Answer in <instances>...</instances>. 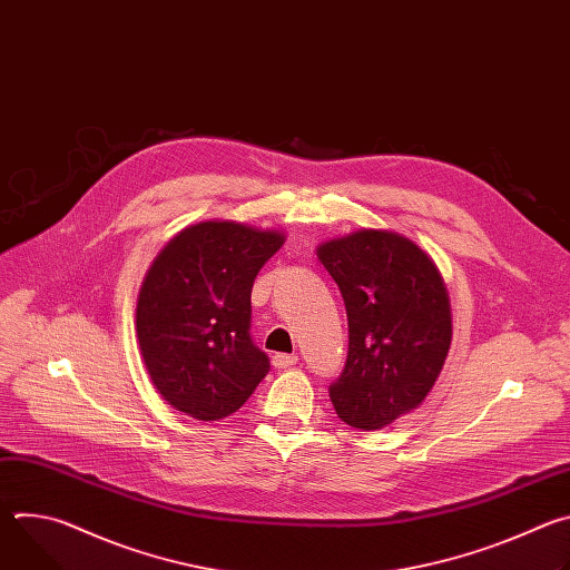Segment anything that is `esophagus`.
<instances>
[{
  "label": "esophagus",
  "instance_id": "esophagus-1",
  "mask_svg": "<svg viewBox=\"0 0 570 570\" xmlns=\"http://www.w3.org/2000/svg\"><path fill=\"white\" fill-rule=\"evenodd\" d=\"M295 363H297L295 354H275L273 356V367L275 370H286V367H293Z\"/></svg>",
  "mask_w": 570,
  "mask_h": 570
}]
</instances>
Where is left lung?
<instances>
[{"instance_id":"obj_1","label":"left lung","mask_w":570,"mask_h":570,"mask_svg":"<svg viewBox=\"0 0 570 570\" xmlns=\"http://www.w3.org/2000/svg\"><path fill=\"white\" fill-rule=\"evenodd\" d=\"M341 288L350 324L345 370L330 387L338 417L376 431L415 411L449 356L453 324L435 262L409 236L356 229L315 250Z\"/></svg>"}]
</instances>
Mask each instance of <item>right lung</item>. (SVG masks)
Instances as JSON below:
<instances>
[{
    "label": "right lung",
    "mask_w": 570,
    "mask_h": 570,
    "mask_svg": "<svg viewBox=\"0 0 570 570\" xmlns=\"http://www.w3.org/2000/svg\"><path fill=\"white\" fill-rule=\"evenodd\" d=\"M284 240L279 229L214 218L180 229L153 259L135 327L146 372L176 411L223 420L268 374L250 338V293Z\"/></svg>",
    "instance_id": "obj_1"
}]
</instances>
